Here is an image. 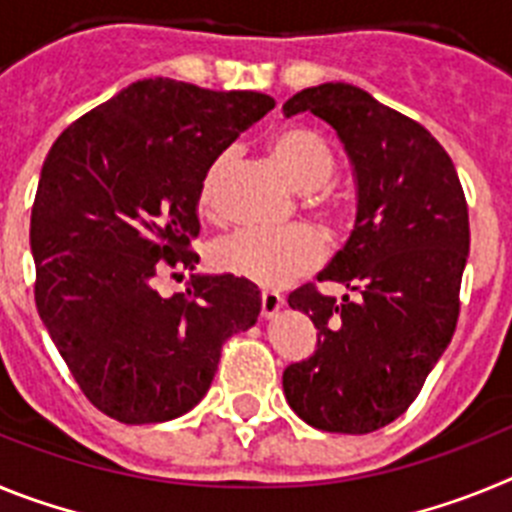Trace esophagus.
Listing matches in <instances>:
<instances>
[{
  "label": "esophagus",
  "instance_id": "1",
  "mask_svg": "<svg viewBox=\"0 0 512 512\" xmlns=\"http://www.w3.org/2000/svg\"><path fill=\"white\" fill-rule=\"evenodd\" d=\"M282 305H284V297L279 295V292H269V289L261 292V315L269 318V315H274Z\"/></svg>",
  "mask_w": 512,
  "mask_h": 512
}]
</instances>
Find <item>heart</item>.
Wrapping results in <instances>:
<instances>
[{"label":"heart","instance_id":"1","mask_svg":"<svg viewBox=\"0 0 512 512\" xmlns=\"http://www.w3.org/2000/svg\"><path fill=\"white\" fill-rule=\"evenodd\" d=\"M274 164L282 169L289 184L300 192H318L328 187L336 174V156L315 130L287 128L269 143ZM230 153H220L207 169L200 189V205L205 212L217 210L220 187L230 169ZM312 210L323 217L330 228L346 225V205L330 194H315ZM325 259V243L318 230L307 225L266 233V230H235L217 238L212 246V264L225 274L241 277L259 287L279 289L297 282L318 269Z\"/></svg>","mask_w":512,"mask_h":512}]
</instances>
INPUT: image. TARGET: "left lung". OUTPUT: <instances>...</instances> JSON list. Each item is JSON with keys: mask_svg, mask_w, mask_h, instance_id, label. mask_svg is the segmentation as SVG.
I'll return each mask as SVG.
<instances>
[{"mask_svg": "<svg viewBox=\"0 0 512 512\" xmlns=\"http://www.w3.org/2000/svg\"><path fill=\"white\" fill-rule=\"evenodd\" d=\"M282 110L328 122L359 184L354 233L318 277L354 297L338 302L315 284L289 295L318 328V346L284 369V395L312 428L361 436L413 405L451 343L469 256L467 197L441 143L364 89L330 81Z\"/></svg>", "mask_w": 512, "mask_h": 512, "instance_id": "left-lung-1", "label": "left lung"}]
</instances>
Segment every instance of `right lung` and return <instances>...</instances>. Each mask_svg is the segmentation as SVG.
Wrapping results in <instances>:
<instances>
[{"label":"right lung","mask_w":512,"mask_h":512,"mask_svg":"<svg viewBox=\"0 0 512 512\" xmlns=\"http://www.w3.org/2000/svg\"><path fill=\"white\" fill-rule=\"evenodd\" d=\"M274 104L143 79L71 122L45 156L30 215L35 305L104 415L140 425L192 410L223 343L259 318V289L246 279L194 277L171 297L156 279L200 261L202 179Z\"/></svg>","instance_id":"1"}]
</instances>
